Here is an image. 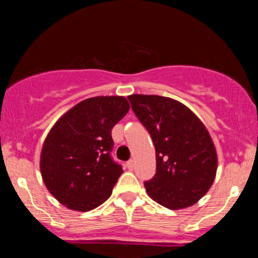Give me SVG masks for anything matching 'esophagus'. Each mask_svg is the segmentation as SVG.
Returning <instances> with one entry per match:
<instances>
[{"label": "esophagus", "mask_w": 258, "mask_h": 258, "mask_svg": "<svg viewBox=\"0 0 258 258\" xmlns=\"http://www.w3.org/2000/svg\"><path fill=\"white\" fill-rule=\"evenodd\" d=\"M126 166H127V169H133L134 168V160H129L126 161Z\"/></svg>", "instance_id": "obj_1"}]
</instances>
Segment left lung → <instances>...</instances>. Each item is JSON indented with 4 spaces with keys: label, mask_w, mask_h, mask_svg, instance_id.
<instances>
[{
    "label": "left lung",
    "mask_w": 258,
    "mask_h": 258,
    "mask_svg": "<svg viewBox=\"0 0 258 258\" xmlns=\"http://www.w3.org/2000/svg\"><path fill=\"white\" fill-rule=\"evenodd\" d=\"M127 99L156 150V174L145 182L149 197L169 209L194 206L217 172V152L207 127L172 98L133 94Z\"/></svg>",
    "instance_id": "obj_1"
}]
</instances>
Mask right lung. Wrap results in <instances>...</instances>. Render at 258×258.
I'll return each instance as SVG.
<instances>
[{"label":"right lung","instance_id":"add662e5","mask_svg":"<svg viewBox=\"0 0 258 258\" xmlns=\"http://www.w3.org/2000/svg\"><path fill=\"white\" fill-rule=\"evenodd\" d=\"M127 111L126 98L94 97L54 124L42 146L40 169L45 186L60 204L88 212L111 197L122 174L121 165L111 157V131Z\"/></svg>","mask_w":258,"mask_h":258}]
</instances>
